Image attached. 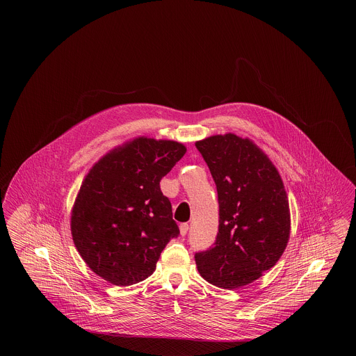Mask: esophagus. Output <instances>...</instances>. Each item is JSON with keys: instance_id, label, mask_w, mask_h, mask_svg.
I'll list each match as a JSON object with an SVG mask.
<instances>
[{"instance_id": "1", "label": "esophagus", "mask_w": 356, "mask_h": 356, "mask_svg": "<svg viewBox=\"0 0 356 356\" xmlns=\"http://www.w3.org/2000/svg\"><path fill=\"white\" fill-rule=\"evenodd\" d=\"M188 229H189V225H188L186 222L180 224V235H181V236H186Z\"/></svg>"}]
</instances>
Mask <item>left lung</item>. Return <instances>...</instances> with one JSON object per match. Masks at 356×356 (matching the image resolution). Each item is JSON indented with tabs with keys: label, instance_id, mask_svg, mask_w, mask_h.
I'll list each match as a JSON object with an SVG mask.
<instances>
[{
	"label": "left lung",
	"instance_id": "left-lung-1",
	"mask_svg": "<svg viewBox=\"0 0 356 356\" xmlns=\"http://www.w3.org/2000/svg\"><path fill=\"white\" fill-rule=\"evenodd\" d=\"M218 189L219 232L213 247L195 254L213 286L234 289L272 268L289 238V209L282 177L252 141L232 134L196 143Z\"/></svg>",
	"mask_w": 356,
	"mask_h": 356
}]
</instances>
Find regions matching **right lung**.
Returning a JSON list of instances; mask_svg holds the SVG:
<instances>
[{
    "label": "right lung",
    "mask_w": 356,
    "mask_h": 356,
    "mask_svg": "<svg viewBox=\"0 0 356 356\" xmlns=\"http://www.w3.org/2000/svg\"><path fill=\"white\" fill-rule=\"evenodd\" d=\"M186 152L176 141L138 137L86 175L72 211V236L88 267L106 282L124 287L147 279L180 235L160 181Z\"/></svg>",
    "instance_id": "right-lung-1"
}]
</instances>
